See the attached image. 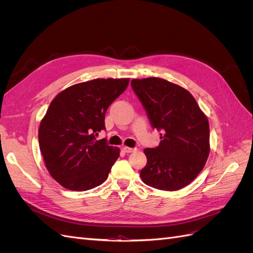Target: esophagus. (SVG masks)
<instances>
[{"instance_id":"esophagus-1","label":"esophagus","mask_w":253,"mask_h":253,"mask_svg":"<svg viewBox=\"0 0 253 253\" xmlns=\"http://www.w3.org/2000/svg\"><path fill=\"white\" fill-rule=\"evenodd\" d=\"M124 151L126 153H132V152H135L136 149L135 148H129V147H124Z\"/></svg>"}]
</instances>
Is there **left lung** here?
<instances>
[{"label": "left lung", "mask_w": 253, "mask_h": 253, "mask_svg": "<svg viewBox=\"0 0 253 253\" xmlns=\"http://www.w3.org/2000/svg\"><path fill=\"white\" fill-rule=\"evenodd\" d=\"M131 85L151 126L163 131L159 145L144 149L147 165L141 180L152 188L176 191L201 173L210 153L209 121L194 97L162 78L133 79Z\"/></svg>", "instance_id": "1"}]
</instances>
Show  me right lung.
I'll return each instance as SVG.
<instances>
[{
  "label": "right lung",
  "mask_w": 253,
  "mask_h": 253,
  "mask_svg": "<svg viewBox=\"0 0 253 253\" xmlns=\"http://www.w3.org/2000/svg\"><path fill=\"white\" fill-rule=\"evenodd\" d=\"M129 79H94L75 84L50 102L39 127V145L51 177L72 191H86L108 178L120 150L97 140L111 103Z\"/></svg>",
  "instance_id": "add662e5"
}]
</instances>
